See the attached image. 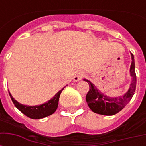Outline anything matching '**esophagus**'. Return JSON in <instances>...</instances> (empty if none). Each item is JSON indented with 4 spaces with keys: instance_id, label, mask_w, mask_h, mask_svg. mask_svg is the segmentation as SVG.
I'll return each instance as SVG.
<instances>
[{
    "instance_id": "obj_1",
    "label": "esophagus",
    "mask_w": 146,
    "mask_h": 146,
    "mask_svg": "<svg viewBox=\"0 0 146 146\" xmlns=\"http://www.w3.org/2000/svg\"><path fill=\"white\" fill-rule=\"evenodd\" d=\"M84 76V73L82 71H76L74 76H73V80L74 81H79L80 80L82 79L83 77Z\"/></svg>"
}]
</instances>
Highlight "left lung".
Returning <instances> with one entry per match:
<instances>
[{
    "label": "left lung",
    "mask_w": 146,
    "mask_h": 146,
    "mask_svg": "<svg viewBox=\"0 0 146 146\" xmlns=\"http://www.w3.org/2000/svg\"><path fill=\"white\" fill-rule=\"evenodd\" d=\"M131 75L132 78L131 87L128 92L125 95L117 97V98H110L98 92L97 88L93 84L90 82L88 80H84L88 83L89 91L86 95V101L88 105L89 108L95 113L106 115V116H113L124 108L126 105L131 101V99L135 94L136 89V73H135V66L134 54H131Z\"/></svg>",
    "instance_id": "8db88e82"
}]
</instances>
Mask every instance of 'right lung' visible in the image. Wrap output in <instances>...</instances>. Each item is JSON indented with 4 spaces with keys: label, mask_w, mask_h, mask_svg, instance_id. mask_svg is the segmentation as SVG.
<instances>
[{
    "label": "right lung",
    "mask_w": 146,
    "mask_h": 146,
    "mask_svg": "<svg viewBox=\"0 0 146 146\" xmlns=\"http://www.w3.org/2000/svg\"><path fill=\"white\" fill-rule=\"evenodd\" d=\"M62 90L63 89L60 90L51 100L47 102L46 103L40 105V106H27L20 104L16 100H15L10 94V92H9V95H10L14 105L15 106V107L23 113L24 115H26L31 119H41L46 116H50L56 111L61 92Z\"/></svg>",
    "instance_id": "right-lung-1"
}]
</instances>
